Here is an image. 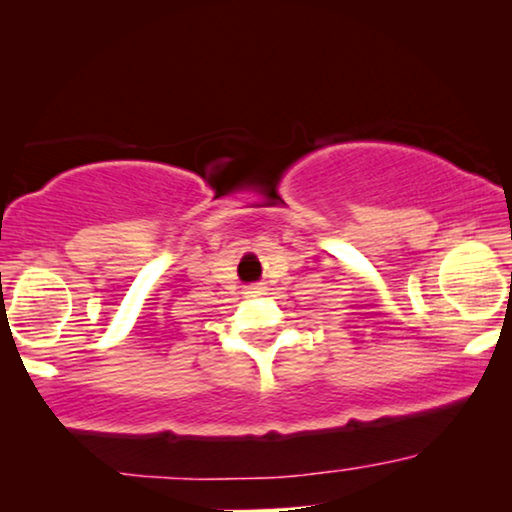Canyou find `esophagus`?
I'll return each mask as SVG.
<instances>
[{"instance_id": "1", "label": "esophagus", "mask_w": 512, "mask_h": 512, "mask_svg": "<svg viewBox=\"0 0 512 512\" xmlns=\"http://www.w3.org/2000/svg\"><path fill=\"white\" fill-rule=\"evenodd\" d=\"M247 293H261V286H251Z\"/></svg>"}]
</instances>
